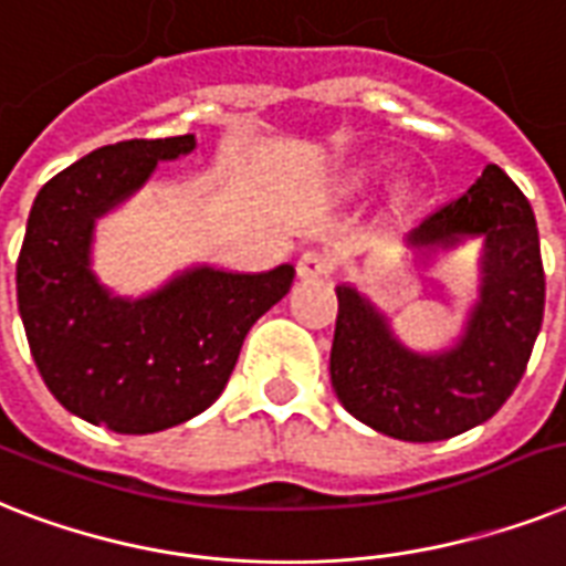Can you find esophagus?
I'll return each mask as SVG.
<instances>
[{"instance_id":"obj_1","label":"esophagus","mask_w":566,"mask_h":566,"mask_svg":"<svg viewBox=\"0 0 566 566\" xmlns=\"http://www.w3.org/2000/svg\"><path fill=\"white\" fill-rule=\"evenodd\" d=\"M329 271H333V256H329L327 251H306V254H301V260H297V274L306 280L327 277Z\"/></svg>"}]
</instances>
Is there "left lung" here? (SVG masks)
I'll list each match as a JSON object with an SVG mask.
<instances>
[{
  "instance_id": "8db88e82",
  "label": "left lung",
  "mask_w": 566,
  "mask_h": 566,
  "mask_svg": "<svg viewBox=\"0 0 566 566\" xmlns=\"http://www.w3.org/2000/svg\"><path fill=\"white\" fill-rule=\"evenodd\" d=\"M464 237H485V277L453 350L411 354L356 289H336L329 379L342 406L382 436L427 444L468 432L494 418L526 370L544 321V260L532 205L500 166H485L464 196L429 212L409 245Z\"/></svg>"
}]
</instances>
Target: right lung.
I'll return each mask as SVG.
<instances>
[{
  "label": "right lung",
  "instance_id": "obj_1",
  "mask_svg": "<svg viewBox=\"0 0 566 566\" xmlns=\"http://www.w3.org/2000/svg\"><path fill=\"white\" fill-rule=\"evenodd\" d=\"M196 137L122 139L40 189L17 260L31 356L57 403L125 436L178 427L219 400L248 329L286 295L295 269H196L143 301L111 297L90 271L93 221Z\"/></svg>",
  "mask_w": 566,
  "mask_h": 566
}]
</instances>
